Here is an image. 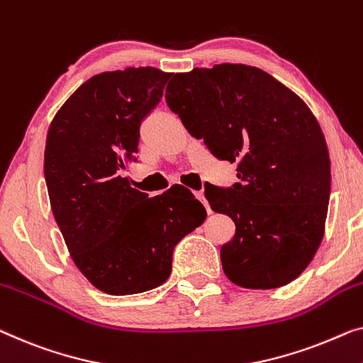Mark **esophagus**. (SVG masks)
<instances>
[{"mask_svg": "<svg viewBox=\"0 0 363 363\" xmlns=\"http://www.w3.org/2000/svg\"><path fill=\"white\" fill-rule=\"evenodd\" d=\"M196 197L200 200V202L203 203V207H205V210H207V213H212V208H210V205H208V202L207 200H205V197H203V194L202 192H196Z\"/></svg>", "mask_w": 363, "mask_h": 363, "instance_id": "esophagus-1", "label": "esophagus"}]
</instances>
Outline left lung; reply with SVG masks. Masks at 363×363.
Here are the masks:
<instances>
[{
	"mask_svg": "<svg viewBox=\"0 0 363 363\" xmlns=\"http://www.w3.org/2000/svg\"><path fill=\"white\" fill-rule=\"evenodd\" d=\"M166 104L216 160L238 161L240 182L205 184L213 212L236 226L220 250L226 277L254 290L290 284L318 251L331 191L315 116L269 73L233 63L176 73Z\"/></svg>",
	"mask_w": 363,
	"mask_h": 363,
	"instance_id": "8db88e82",
	"label": "left lung"
}]
</instances>
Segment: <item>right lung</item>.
Here are the masks:
<instances>
[{
	"label": "right lung",
	"instance_id": "right-lung-1",
	"mask_svg": "<svg viewBox=\"0 0 363 363\" xmlns=\"http://www.w3.org/2000/svg\"><path fill=\"white\" fill-rule=\"evenodd\" d=\"M169 78L151 67L96 74L48 128L43 174L53 216L81 274L109 295L163 285L176 245L207 215L186 187L150 199L123 177Z\"/></svg>",
	"mask_w": 363,
	"mask_h": 363
}]
</instances>
